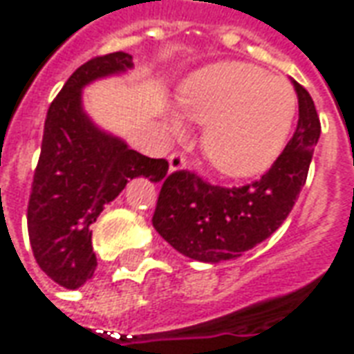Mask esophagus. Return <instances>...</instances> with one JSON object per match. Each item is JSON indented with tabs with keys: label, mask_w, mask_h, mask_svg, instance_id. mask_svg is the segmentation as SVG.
I'll return each mask as SVG.
<instances>
[{
	"label": "esophagus",
	"mask_w": 354,
	"mask_h": 354,
	"mask_svg": "<svg viewBox=\"0 0 354 354\" xmlns=\"http://www.w3.org/2000/svg\"><path fill=\"white\" fill-rule=\"evenodd\" d=\"M185 169V157L182 153H172L169 157V170L170 172H178V170Z\"/></svg>",
	"instance_id": "obj_1"
}]
</instances>
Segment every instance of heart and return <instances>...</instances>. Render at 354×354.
Returning <instances> with one entry per match:
<instances>
[{
	"mask_svg": "<svg viewBox=\"0 0 354 354\" xmlns=\"http://www.w3.org/2000/svg\"><path fill=\"white\" fill-rule=\"evenodd\" d=\"M181 109H167L172 136L187 134V119L205 124L201 147L227 178H252L271 169L286 146L296 117L288 81L258 66L220 62L195 72L180 91Z\"/></svg>",
	"mask_w": 354,
	"mask_h": 354,
	"instance_id": "1",
	"label": "heart"
}]
</instances>
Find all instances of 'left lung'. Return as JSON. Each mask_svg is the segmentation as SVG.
I'll return each instance as SVG.
<instances>
[{
    "label": "left lung",
    "mask_w": 354,
    "mask_h": 354,
    "mask_svg": "<svg viewBox=\"0 0 354 354\" xmlns=\"http://www.w3.org/2000/svg\"><path fill=\"white\" fill-rule=\"evenodd\" d=\"M294 136L266 174L243 187H220L178 170L162 180L153 227L174 250L203 263L237 260L279 230L307 180L320 121L311 94L297 81Z\"/></svg>",
    "instance_id": "8db88e82"
}]
</instances>
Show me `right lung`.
<instances>
[{
    "instance_id": "obj_1",
    "label": "right lung",
    "mask_w": 354,
    "mask_h": 354,
    "mask_svg": "<svg viewBox=\"0 0 354 354\" xmlns=\"http://www.w3.org/2000/svg\"><path fill=\"white\" fill-rule=\"evenodd\" d=\"M134 68L129 53H111L80 66L53 100L28 205V235L43 273L68 290L94 274L93 230L104 207L134 178L161 182L165 159H151L104 131L83 108V88Z\"/></svg>"
}]
</instances>
